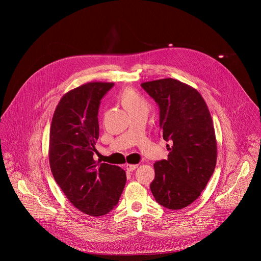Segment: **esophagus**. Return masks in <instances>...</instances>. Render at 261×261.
I'll return each mask as SVG.
<instances>
[{
	"label": "esophagus",
	"mask_w": 261,
	"mask_h": 261,
	"mask_svg": "<svg viewBox=\"0 0 261 261\" xmlns=\"http://www.w3.org/2000/svg\"><path fill=\"white\" fill-rule=\"evenodd\" d=\"M137 167H138L137 164H126V169H127L128 171H133V170H135Z\"/></svg>",
	"instance_id": "34e87169"
}]
</instances>
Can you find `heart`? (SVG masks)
Segmentation results:
<instances>
[{
  "label": "heart",
  "instance_id": "obj_1",
  "mask_svg": "<svg viewBox=\"0 0 261 261\" xmlns=\"http://www.w3.org/2000/svg\"><path fill=\"white\" fill-rule=\"evenodd\" d=\"M122 103L129 114L136 111H148V103L138 93L133 90H127L122 95Z\"/></svg>",
  "mask_w": 261,
  "mask_h": 261
}]
</instances>
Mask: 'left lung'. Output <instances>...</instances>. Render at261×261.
Listing matches in <instances>:
<instances>
[{
  "instance_id": "left-lung-1",
  "label": "left lung",
  "mask_w": 261,
  "mask_h": 261,
  "mask_svg": "<svg viewBox=\"0 0 261 261\" xmlns=\"http://www.w3.org/2000/svg\"><path fill=\"white\" fill-rule=\"evenodd\" d=\"M141 88L158 104L163 139L172 142L167 159L154 164L151 191L162 206L184 208L200 196L216 167L211 114L201 95L176 80L147 82Z\"/></svg>"
}]
</instances>
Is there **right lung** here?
Segmentation results:
<instances>
[{"instance_id":"obj_1","label":"right lung","mask_w":261,"mask_h":261,"mask_svg":"<svg viewBox=\"0 0 261 261\" xmlns=\"http://www.w3.org/2000/svg\"><path fill=\"white\" fill-rule=\"evenodd\" d=\"M113 83H89L65 94L53 117L49 164L69 201L83 213L99 217L119 202L126 172L119 166L96 163L98 111Z\"/></svg>"}]
</instances>
